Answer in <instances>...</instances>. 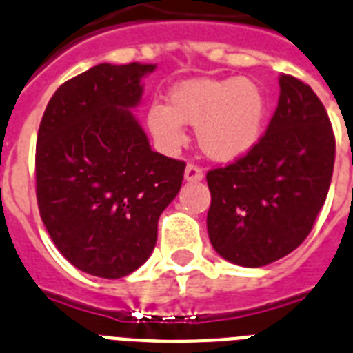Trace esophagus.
I'll list each match as a JSON object with an SVG mask.
<instances>
[{
    "instance_id": "esophagus-1",
    "label": "esophagus",
    "mask_w": 353,
    "mask_h": 353,
    "mask_svg": "<svg viewBox=\"0 0 353 353\" xmlns=\"http://www.w3.org/2000/svg\"><path fill=\"white\" fill-rule=\"evenodd\" d=\"M204 176V172L203 168L199 167V165H195V163H188L185 168V179L186 181H190V183H197L201 181Z\"/></svg>"
}]
</instances>
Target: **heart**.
Returning <instances> with one entry per match:
<instances>
[{
  "label": "heart",
  "mask_w": 353,
  "mask_h": 353,
  "mask_svg": "<svg viewBox=\"0 0 353 353\" xmlns=\"http://www.w3.org/2000/svg\"><path fill=\"white\" fill-rule=\"evenodd\" d=\"M265 112V93L251 79H192L170 91L168 105L152 103L147 121L165 150L185 143L186 123L195 125L197 143L208 158L235 161L260 141Z\"/></svg>",
  "instance_id": "b5f03b06"
}]
</instances>
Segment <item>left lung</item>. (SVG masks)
<instances>
[{
  "instance_id": "obj_1",
  "label": "left lung",
  "mask_w": 353,
  "mask_h": 353,
  "mask_svg": "<svg viewBox=\"0 0 353 353\" xmlns=\"http://www.w3.org/2000/svg\"><path fill=\"white\" fill-rule=\"evenodd\" d=\"M268 131L250 152L208 170V235L222 259L262 268L294 251L327 199L336 136L309 84L282 73Z\"/></svg>"
}]
</instances>
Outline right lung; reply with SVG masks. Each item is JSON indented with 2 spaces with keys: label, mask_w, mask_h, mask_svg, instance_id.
<instances>
[{
  "label": "right lung",
  "mask_w": 353,
  "mask_h": 353,
  "mask_svg": "<svg viewBox=\"0 0 353 353\" xmlns=\"http://www.w3.org/2000/svg\"><path fill=\"white\" fill-rule=\"evenodd\" d=\"M154 64H99L50 99L35 145L41 219L62 256L100 278L140 268L158 239V219L183 183L185 161L150 149L129 111Z\"/></svg>",
  "instance_id": "1"
}]
</instances>
